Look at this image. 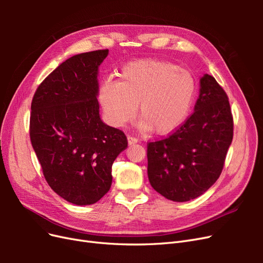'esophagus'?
<instances>
[{"label": "esophagus", "instance_id": "1", "mask_svg": "<svg viewBox=\"0 0 263 263\" xmlns=\"http://www.w3.org/2000/svg\"><path fill=\"white\" fill-rule=\"evenodd\" d=\"M127 139H128V144H129V145L137 144V142H138V139L133 137V136H128V137H127Z\"/></svg>", "mask_w": 263, "mask_h": 263}]
</instances>
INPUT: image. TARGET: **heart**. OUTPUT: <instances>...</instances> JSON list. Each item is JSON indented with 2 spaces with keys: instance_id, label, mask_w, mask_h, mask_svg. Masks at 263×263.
<instances>
[{
  "instance_id": "1",
  "label": "heart",
  "mask_w": 263,
  "mask_h": 263,
  "mask_svg": "<svg viewBox=\"0 0 263 263\" xmlns=\"http://www.w3.org/2000/svg\"><path fill=\"white\" fill-rule=\"evenodd\" d=\"M195 93L196 83L189 70L170 61L144 59L126 65L118 82L103 80L98 95L112 126L132 122L137 107L142 132L168 135L185 122Z\"/></svg>"
}]
</instances>
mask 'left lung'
<instances>
[{"label": "left lung", "mask_w": 263, "mask_h": 263, "mask_svg": "<svg viewBox=\"0 0 263 263\" xmlns=\"http://www.w3.org/2000/svg\"><path fill=\"white\" fill-rule=\"evenodd\" d=\"M233 136L227 94L205 74L193 114L168 137L147 144L151 186L174 202L202 195L219 178Z\"/></svg>", "instance_id": "left-lung-1"}]
</instances>
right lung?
<instances>
[{"label":"right lung","instance_id":"add662e5","mask_svg":"<svg viewBox=\"0 0 263 263\" xmlns=\"http://www.w3.org/2000/svg\"><path fill=\"white\" fill-rule=\"evenodd\" d=\"M108 49L73 55L39 84L31 101L29 136L44 177L66 201L91 205L112 184V165L128 141L103 123L99 66Z\"/></svg>","mask_w":263,"mask_h":263}]
</instances>
